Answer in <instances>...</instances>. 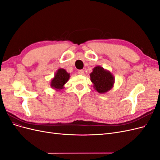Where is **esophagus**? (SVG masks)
Here are the masks:
<instances>
[{"mask_svg": "<svg viewBox=\"0 0 160 160\" xmlns=\"http://www.w3.org/2000/svg\"><path fill=\"white\" fill-rule=\"evenodd\" d=\"M77 72H78V74L79 75H83L84 74V71L83 70H78V71H77Z\"/></svg>", "mask_w": 160, "mask_h": 160, "instance_id": "esophagus-1", "label": "esophagus"}]
</instances>
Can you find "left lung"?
<instances>
[{
  "instance_id": "1",
  "label": "left lung",
  "mask_w": 160,
  "mask_h": 160,
  "mask_svg": "<svg viewBox=\"0 0 160 160\" xmlns=\"http://www.w3.org/2000/svg\"><path fill=\"white\" fill-rule=\"evenodd\" d=\"M90 77L91 82L94 84L93 88L100 93H104L112 88L114 83L113 76L102 67H95L90 74Z\"/></svg>"
}]
</instances>
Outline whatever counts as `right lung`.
<instances>
[{"label":"right lung","instance_id":"1","mask_svg":"<svg viewBox=\"0 0 160 160\" xmlns=\"http://www.w3.org/2000/svg\"><path fill=\"white\" fill-rule=\"evenodd\" d=\"M69 74L63 69H59L57 71L55 77L51 82V86L55 89H61L63 85L69 79Z\"/></svg>","mask_w":160,"mask_h":160}]
</instances>
